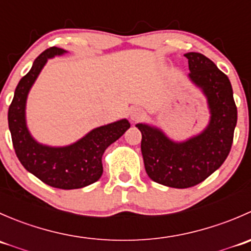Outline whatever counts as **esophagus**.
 Instances as JSON below:
<instances>
[{
	"instance_id": "34e87169",
	"label": "esophagus",
	"mask_w": 251,
	"mask_h": 251,
	"mask_svg": "<svg viewBox=\"0 0 251 251\" xmlns=\"http://www.w3.org/2000/svg\"><path fill=\"white\" fill-rule=\"evenodd\" d=\"M144 115H146V113L140 107H135L130 110V119L132 121H135V123L136 121H140L141 119H143Z\"/></svg>"
}]
</instances>
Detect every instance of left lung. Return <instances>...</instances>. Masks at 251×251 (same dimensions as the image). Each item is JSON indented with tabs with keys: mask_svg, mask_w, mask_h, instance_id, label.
Returning <instances> with one entry per match:
<instances>
[{
	"mask_svg": "<svg viewBox=\"0 0 251 251\" xmlns=\"http://www.w3.org/2000/svg\"><path fill=\"white\" fill-rule=\"evenodd\" d=\"M188 78L206 97L209 124L201 132L184 141H174L156 126L140 123L141 151L146 173L156 183L171 188H189L224 164L231 151L237 107L233 90L212 60L201 53L189 52Z\"/></svg>",
	"mask_w": 251,
	"mask_h": 251,
	"instance_id": "obj_1",
	"label": "left lung"
}]
</instances>
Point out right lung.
I'll return each mask as SVG.
<instances>
[{
    "label": "right lung",
    "instance_id": "right-lung-1",
    "mask_svg": "<svg viewBox=\"0 0 251 251\" xmlns=\"http://www.w3.org/2000/svg\"><path fill=\"white\" fill-rule=\"evenodd\" d=\"M64 53L67 50L63 48L50 47L35 59L30 72L16 88L8 109V126L18 159L29 173L54 188L77 189L100 178L103 153L130 128V123L121 119L100 126L64 147L47 146L32 137L26 125L27 95L47 60Z\"/></svg>",
    "mask_w": 251,
    "mask_h": 251
}]
</instances>
